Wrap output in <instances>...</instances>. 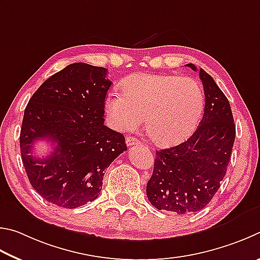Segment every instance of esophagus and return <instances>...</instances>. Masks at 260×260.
Here are the masks:
<instances>
[{
  "label": "esophagus",
  "mask_w": 260,
  "mask_h": 260,
  "mask_svg": "<svg viewBox=\"0 0 260 260\" xmlns=\"http://www.w3.org/2000/svg\"><path fill=\"white\" fill-rule=\"evenodd\" d=\"M125 143H126L127 146H134V145H138L140 142L135 137H126Z\"/></svg>",
  "instance_id": "34e87169"
}]
</instances>
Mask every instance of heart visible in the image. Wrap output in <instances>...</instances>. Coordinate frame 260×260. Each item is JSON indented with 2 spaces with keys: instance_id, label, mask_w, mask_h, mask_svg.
<instances>
[{
  "instance_id": "b5f03b06",
  "label": "heart",
  "mask_w": 260,
  "mask_h": 260,
  "mask_svg": "<svg viewBox=\"0 0 260 260\" xmlns=\"http://www.w3.org/2000/svg\"><path fill=\"white\" fill-rule=\"evenodd\" d=\"M122 92L105 100L108 122L114 129L130 131L145 116V127L162 146L183 142L193 133L203 112V90L190 77L136 74L123 83Z\"/></svg>"
}]
</instances>
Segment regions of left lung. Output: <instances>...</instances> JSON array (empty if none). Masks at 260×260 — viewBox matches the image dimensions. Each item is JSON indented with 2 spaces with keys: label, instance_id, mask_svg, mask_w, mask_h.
I'll use <instances>...</instances> for the list:
<instances>
[{
  "label": "left lung",
  "instance_id": "1",
  "mask_svg": "<svg viewBox=\"0 0 260 260\" xmlns=\"http://www.w3.org/2000/svg\"><path fill=\"white\" fill-rule=\"evenodd\" d=\"M198 71L193 63L186 65ZM204 89V113L186 142L156 151L146 194L158 210L185 215L202 210L220 187L235 140L229 99L208 73L200 68Z\"/></svg>",
  "mask_w": 260,
  "mask_h": 260
}]
</instances>
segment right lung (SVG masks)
<instances>
[{"mask_svg":"<svg viewBox=\"0 0 260 260\" xmlns=\"http://www.w3.org/2000/svg\"><path fill=\"white\" fill-rule=\"evenodd\" d=\"M104 67L75 62L43 82L25 108L20 153L30 185L58 207L74 209L99 197L107 167L126 151L125 138L104 124L112 82ZM38 140L52 153L32 154Z\"/></svg>","mask_w":260,"mask_h":260,"instance_id":"add662e5","label":"right lung"}]
</instances>
